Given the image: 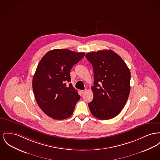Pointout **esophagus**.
<instances>
[{
  "label": "esophagus",
  "mask_w": 160,
  "mask_h": 160,
  "mask_svg": "<svg viewBox=\"0 0 160 160\" xmlns=\"http://www.w3.org/2000/svg\"><path fill=\"white\" fill-rule=\"evenodd\" d=\"M86 89H85V90H80V91H79V92H80V95H83V94H85V92H86Z\"/></svg>",
  "instance_id": "obj_1"
}]
</instances>
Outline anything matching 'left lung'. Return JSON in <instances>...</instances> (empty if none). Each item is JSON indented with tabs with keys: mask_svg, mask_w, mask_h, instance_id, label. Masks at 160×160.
<instances>
[{
	"mask_svg": "<svg viewBox=\"0 0 160 160\" xmlns=\"http://www.w3.org/2000/svg\"><path fill=\"white\" fill-rule=\"evenodd\" d=\"M94 70V98L88 106L100 120H109L122 111L131 91V72L122 57L112 50L86 54Z\"/></svg>",
	"mask_w": 160,
	"mask_h": 160,
	"instance_id": "obj_1",
	"label": "left lung"
}]
</instances>
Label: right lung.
I'll return each instance as SVG.
<instances>
[{
	"label": "right lung",
	"instance_id": "right-lung-1",
	"mask_svg": "<svg viewBox=\"0 0 160 160\" xmlns=\"http://www.w3.org/2000/svg\"><path fill=\"white\" fill-rule=\"evenodd\" d=\"M67 49L49 51L42 57L32 79V89L40 108L55 120H64L73 113L80 96L70 83V71L85 56Z\"/></svg>",
	"mask_w": 160,
	"mask_h": 160
}]
</instances>
